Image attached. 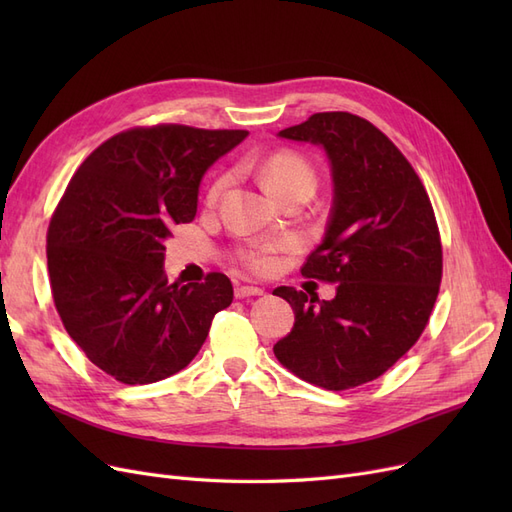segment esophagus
<instances>
[{
  "label": "esophagus",
  "instance_id": "obj_1",
  "mask_svg": "<svg viewBox=\"0 0 512 512\" xmlns=\"http://www.w3.org/2000/svg\"><path fill=\"white\" fill-rule=\"evenodd\" d=\"M260 294H265V290H262V288H256V286H237V288H235V297H237V299H245V297H260Z\"/></svg>",
  "mask_w": 512,
  "mask_h": 512
}]
</instances>
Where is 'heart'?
I'll return each mask as SVG.
<instances>
[{"label": "heart", "instance_id": "obj_1", "mask_svg": "<svg viewBox=\"0 0 512 512\" xmlns=\"http://www.w3.org/2000/svg\"><path fill=\"white\" fill-rule=\"evenodd\" d=\"M260 173L267 183V188L277 198L297 188H309V190L316 188V170L312 162L303 158L301 153H294V151L271 153V156L262 162ZM226 185H228L226 175L215 179L207 192V203H215V200L220 198V194L226 190ZM292 247H294L292 239L250 241L232 252V260L239 262L241 267H245L247 271H252L256 275H271L282 265L280 256L284 252H290Z\"/></svg>", "mask_w": 512, "mask_h": 512}]
</instances>
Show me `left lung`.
Returning <instances> with one entry per match:
<instances>
[{
	"instance_id": "left-lung-1",
	"label": "left lung",
	"mask_w": 512,
	"mask_h": 512,
	"mask_svg": "<svg viewBox=\"0 0 512 512\" xmlns=\"http://www.w3.org/2000/svg\"><path fill=\"white\" fill-rule=\"evenodd\" d=\"M280 136L322 145L331 160V218L301 275L337 284V294L316 304L275 288L294 327L273 352L301 380L348 391L382 376L427 327L442 282L436 213L404 153L359 115L314 113Z\"/></svg>"
}]
</instances>
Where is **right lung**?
Returning a JSON list of instances; mask_svg holds the SVG:
<instances>
[{"instance_id":"obj_1","label":"right lung","mask_w":512,"mask_h":512,"mask_svg":"<svg viewBox=\"0 0 512 512\" xmlns=\"http://www.w3.org/2000/svg\"><path fill=\"white\" fill-rule=\"evenodd\" d=\"M247 130L158 123L119 132L79 166L53 211L46 260L57 314L87 359L123 384L177 374L232 303L224 273L168 284L164 241L196 215L205 170Z\"/></svg>"}]
</instances>
